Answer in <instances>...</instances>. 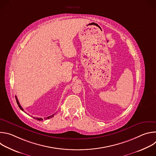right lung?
Segmentation results:
<instances>
[{
	"mask_svg": "<svg viewBox=\"0 0 156 156\" xmlns=\"http://www.w3.org/2000/svg\"><path fill=\"white\" fill-rule=\"evenodd\" d=\"M15 98H16V101L17 104H18V107H20V109H21V110H23V111H24V110H23V108L21 107V105L20 104V103H19V101H18V99H17L16 96H15ZM54 114H53V115H51V116H49V117H48L46 118V119H50V118H52V117H54ZM34 119H35V118L34 117ZM36 120H40V121H41V120H43V119H42V118H36ZM44 119H45V118H44Z\"/></svg>",
	"mask_w": 156,
	"mask_h": 156,
	"instance_id": "obj_1",
	"label": "right lung"
}]
</instances>
